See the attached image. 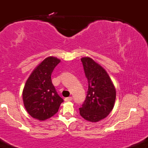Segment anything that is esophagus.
Returning a JSON list of instances; mask_svg holds the SVG:
<instances>
[{"mask_svg":"<svg viewBox=\"0 0 148 148\" xmlns=\"http://www.w3.org/2000/svg\"><path fill=\"white\" fill-rule=\"evenodd\" d=\"M72 100V97H66L65 99H64V101H70Z\"/></svg>","mask_w":148,"mask_h":148,"instance_id":"1","label":"esophagus"}]
</instances>
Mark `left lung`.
<instances>
[{"label": "left lung", "instance_id": "left-lung-1", "mask_svg": "<svg viewBox=\"0 0 148 148\" xmlns=\"http://www.w3.org/2000/svg\"><path fill=\"white\" fill-rule=\"evenodd\" d=\"M88 79V90L80 115L87 121L97 123L106 118L114 107L116 90L108 73L90 57L81 58Z\"/></svg>", "mask_w": 148, "mask_h": 148}]
</instances>
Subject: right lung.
Here are the masks:
<instances>
[{
    "instance_id": "obj_1",
    "label": "right lung",
    "mask_w": 148,
    "mask_h": 148,
    "mask_svg": "<svg viewBox=\"0 0 148 148\" xmlns=\"http://www.w3.org/2000/svg\"><path fill=\"white\" fill-rule=\"evenodd\" d=\"M60 60L49 56L33 69L22 92L23 105L30 116L45 121L57 113L63 99L52 84L51 74Z\"/></svg>"
}]
</instances>
